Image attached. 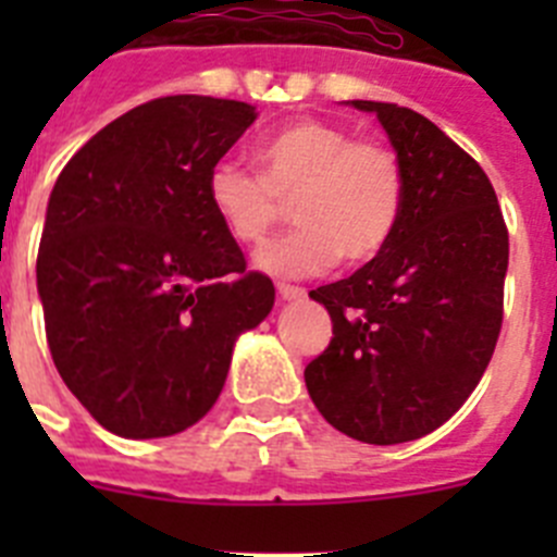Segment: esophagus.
Here are the masks:
<instances>
[{"instance_id":"esophagus-1","label":"esophagus","mask_w":557,"mask_h":557,"mask_svg":"<svg viewBox=\"0 0 557 557\" xmlns=\"http://www.w3.org/2000/svg\"><path fill=\"white\" fill-rule=\"evenodd\" d=\"M278 295H282V301H301V298H307V289L293 287V284H278Z\"/></svg>"}]
</instances>
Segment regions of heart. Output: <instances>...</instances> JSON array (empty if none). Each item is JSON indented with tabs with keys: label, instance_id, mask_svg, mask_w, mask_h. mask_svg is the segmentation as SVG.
<instances>
[{
	"label": "heart",
	"instance_id": "heart-1",
	"mask_svg": "<svg viewBox=\"0 0 557 557\" xmlns=\"http://www.w3.org/2000/svg\"><path fill=\"white\" fill-rule=\"evenodd\" d=\"M259 172L234 161L209 170L206 198L236 243L253 245L278 223L293 200L295 225L256 250V268L278 278L326 273L376 259L396 236L407 178L396 150L354 139L346 127L298 120L256 145Z\"/></svg>",
	"mask_w": 557,
	"mask_h": 557
}]
</instances>
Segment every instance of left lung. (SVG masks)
<instances>
[{"mask_svg": "<svg viewBox=\"0 0 557 557\" xmlns=\"http://www.w3.org/2000/svg\"><path fill=\"white\" fill-rule=\"evenodd\" d=\"M348 106L385 127L405 166V214L376 259L309 293L334 337L304 379L334 430L393 446L449 421L488 368L508 228L488 175L435 122L396 102Z\"/></svg>", "mask_w": 557, "mask_h": 557, "instance_id": "obj_1", "label": "left lung"}]
</instances>
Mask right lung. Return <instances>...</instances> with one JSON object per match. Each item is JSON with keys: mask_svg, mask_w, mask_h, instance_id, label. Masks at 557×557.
<instances>
[{"mask_svg": "<svg viewBox=\"0 0 557 557\" xmlns=\"http://www.w3.org/2000/svg\"><path fill=\"white\" fill-rule=\"evenodd\" d=\"M256 108L175 95L145 102L72 156L47 203L36 278L66 387L120 437L198 424L236 337L273 309V282L206 198L209 170Z\"/></svg>", "mask_w": 557, "mask_h": 557, "instance_id": "add662e5", "label": "right lung"}]
</instances>
